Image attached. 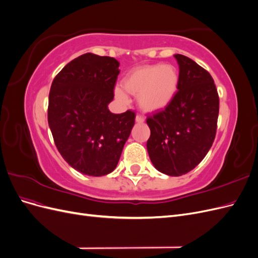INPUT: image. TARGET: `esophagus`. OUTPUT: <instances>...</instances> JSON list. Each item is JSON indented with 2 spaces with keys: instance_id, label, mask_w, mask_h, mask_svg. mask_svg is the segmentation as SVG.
<instances>
[{
  "instance_id": "esophagus-1",
  "label": "esophagus",
  "mask_w": 258,
  "mask_h": 258,
  "mask_svg": "<svg viewBox=\"0 0 258 258\" xmlns=\"http://www.w3.org/2000/svg\"><path fill=\"white\" fill-rule=\"evenodd\" d=\"M136 121H137L138 123L144 122V117H142L141 115H137V116H136Z\"/></svg>"
}]
</instances>
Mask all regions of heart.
<instances>
[{
    "label": "heart",
    "instance_id": "1",
    "mask_svg": "<svg viewBox=\"0 0 258 258\" xmlns=\"http://www.w3.org/2000/svg\"><path fill=\"white\" fill-rule=\"evenodd\" d=\"M122 87L115 88V95L127 102V92L138 96L139 106L145 112H158L167 107L177 92L178 72L171 64L138 67L124 76Z\"/></svg>",
    "mask_w": 258,
    "mask_h": 258
}]
</instances>
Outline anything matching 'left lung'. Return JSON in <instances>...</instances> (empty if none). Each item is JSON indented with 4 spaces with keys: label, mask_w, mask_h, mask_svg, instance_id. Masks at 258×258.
<instances>
[{
    "label": "left lung",
    "mask_w": 258,
    "mask_h": 258,
    "mask_svg": "<svg viewBox=\"0 0 258 258\" xmlns=\"http://www.w3.org/2000/svg\"><path fill=\"white\" fill-rule=\"evenodd\" d=\"M174 58L178 91L165 110L148 116L151 137L146 147L159 172L179 176L198 166L212 146L220 99L208 71L183 54Z\"/></svg>",
    "instance_id": "left-lung-1"
}]
</instances>
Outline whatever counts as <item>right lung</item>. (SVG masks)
Listing matches in <instances>:
<instances>
[{"mask_svg": "<svg viewBox=\"0 0 258 258\" xmlns=\"http://www.w3.org/2000/svg\"><path fill=\"white\" fill-rule=\"evenodd\" d=\"M111 57L87 52L61 70L51 84L48 124L54 144L70 166L102 176L115 170L136 114H113L107 105L120 70Z\"/></svg>", "mask_w": 258, "mask_h": 258, "instance_id": "add662e5", "label": "right lung"}]
</instances>
